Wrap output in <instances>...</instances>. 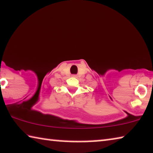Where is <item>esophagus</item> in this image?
<instances>
[{
  "mask_svg": "<svg viewBox=\"0 0 153 153\" xmlns=\"http://www.w3.org/2000/svg\"><path fill=\"white\" fill-rule=\"evenodd\" d=\"M72 76H73V77H74V78H76V77H77V76H76V74H74V75H72Z\"/></svg>",
  "mask_w": 153,
  "mask_h": 153,
  "instance_id": "esophagus-1",
  "label": "esophagus"
}]
</instances>
